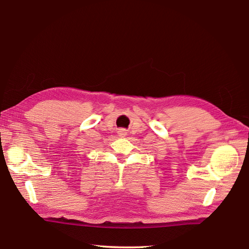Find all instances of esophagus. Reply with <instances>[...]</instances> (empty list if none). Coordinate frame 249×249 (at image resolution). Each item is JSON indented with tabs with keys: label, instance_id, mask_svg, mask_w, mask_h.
<instances>
[{
	"label": "esophagus",
	"instance_id": "34e87169",
	"mask_svg": "<svg viewBox=\"0 0 249 249\" xmlns=\"http://www.w3.org/2000/svg\"><path fill=\"white\" fill-rule=\"evenodd\" d=\"M119 134H120V135H125V132H124V131H120V132H119Z\"/></svg>",
	"mask_w": 249,
	"mask_h": 249
}]
</instances>
